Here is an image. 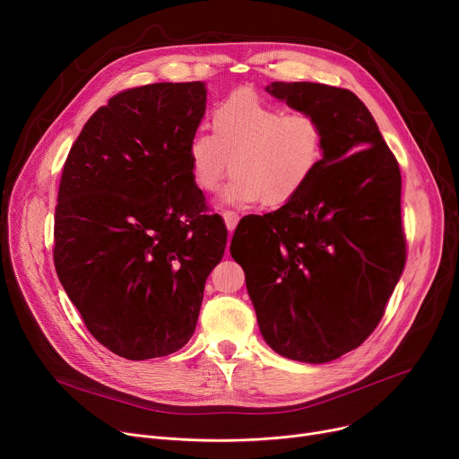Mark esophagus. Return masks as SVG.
I'll return each mask as SVG.
<instances>
[{"mask_svg":"<svg viewBox=\"0 0 459 459\" xmlns=\"http://www.w3.org/2000/svg\"><path fill=\"white\" fill-rule=\"evenodd\" d=\"M223 220H225L227 229L232 232L239 221V215L236 212H223Z\"/></svg>","mask_w":459,"mask_h":459,"instance_id":"esophagus-1","label":"esophagus"}]
</instances>
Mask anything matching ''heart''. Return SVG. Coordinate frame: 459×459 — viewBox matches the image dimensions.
I'll list each match as a JSON object with an SVG mask.
<instances>
[{"instance_id": "obj_1", "label": "heart", "mask_w": 459, "mask_h": 459, "mask_svg": "<svg viewBox=\"0 0 459 459\" xmlns=\"http://www.w3.org/2000/svg\"><path fill=\"white\" fill-rule=\"evenodd\" d=\"M325 152L324 128L308 113H286L251 91H238L212 113V135L199 132L187 143L191 178L213 191L234 177L221 201L238 206L262 203L281 208L301 195Z\"/></svg>"}]
</instances>
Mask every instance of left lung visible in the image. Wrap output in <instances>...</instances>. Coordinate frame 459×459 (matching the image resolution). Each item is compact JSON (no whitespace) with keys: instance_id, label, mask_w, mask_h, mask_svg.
I'll return each instance as SVG.
<instances>
[{"instance_id":"1","label":"left lung","mask_w":459,"mask_h":459,"mask_svg":"<svg viewBox=\"0 0 459 459\" xmlns=\"http://www.w3.org/2000/svg\"><path fill=\"white\" fill-rule=\"evenodd\" d=\"M266 91L318 118L325 152L299 197L239 221L230 255L268 346L329 363L368 339L403 272L400 167L351 91L310 82Z\"/></svg>"}]
</instances>
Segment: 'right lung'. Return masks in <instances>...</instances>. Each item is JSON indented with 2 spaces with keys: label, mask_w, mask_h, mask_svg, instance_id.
Segmentation results:
<instances>
[{
  "label": "right lung",
  "mask_w": 459,
  "mask_h": 459,
  "mask_svg": "<svg viewBox=\"0 0 459 459\" xmlns=\"http://www.w3.org/2000/svg\"><path fill=\"white\" fill-rule=\"evenodd\" d=\"M204 111L203 82L123 91L92 113L65 161L56 272L89 333L118 357L186 346L223 258L227 227L204 213L187 161Z\"/></svg>",
  "instance_id": "obj_1"
}]
</instances>
